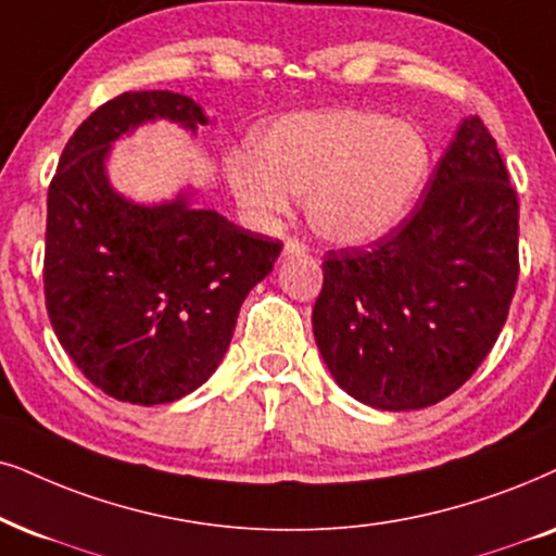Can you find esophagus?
<instances>
[{"instance_id": "esophagus-1", "label": "esophagus", "mask_w": 556, "mask_h": 556, "mask_svg": "<svg viewBox=\"0 0 556 556\" xmlns=\"http://www.w3.org/2000/svg\"><path fill=\"white\" fill-rule=\"evenodd\" d=\"M282 254H285V256H300V254H305V243H300L298 238H290V241L285 243Z\"/></svg>"}]
</instances>
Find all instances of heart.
I'll return each mask as SVG.
<instances>
[{
    "instance_id": "heart-1",
    "label": "heart",
    "mask_w": 556,
    "mask_h": 556,
    "mask_svg": "<svg viewBox=\"0 0 556 556\" xmlns=\"http://www.w3.org/2000/svg\"><path fill=\"white\" fill-rule=\"evenodd\" d=\"M431 146L416 125L379 112H294L251 140V159L228 161L238 202L258 220L305 215L323 241L364 245L395 230L431 177Z\"/></svg>"
}]
</instances>
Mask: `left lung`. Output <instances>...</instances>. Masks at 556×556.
I'll use <instances>...</instances> for the list:
<instances>
[{
	"label": "left lung",
	"mask_w": 556,
	"mask_h": 556,
	"mask_svg": "<svg viewBox=\"0 0 556 556\" xmlns=\"http://www.w3.org/2000/svg\"><path fill=\"white\" fill-rule=\"evenodd\" d=\"M518 282V194L480 117L426 197L367 249L328 251L313 333L341 390L379 410L441 403L495 346Z\"/></svg>",
	"instance_id": "left-lung-1"
}]
</instances>
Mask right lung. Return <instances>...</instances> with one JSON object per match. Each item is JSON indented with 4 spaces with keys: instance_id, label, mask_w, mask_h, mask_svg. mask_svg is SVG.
I'll list each match as a JSON object with an SVG mask.
<instances>
[{
    "instance_id": "add662e5",
    "label": "right lung",
    "mask_w": 556,
    "mask_h": 556,
    "mask_svg": "<svg viewBox=\"0 0 556 556\" xmlns=\"http://www.w3.org/2000/svg\"><path fill=\"white\" fill-rule=\"evenodd\" d=\"M159 117L192 132L210 123L185 94L125 91L76 128L48 187V318L84 377L132 405L174 403L207 382L245 294L282 251L189 194L138 205L112 189V143Z\"/></svg>"
}]
</instances>
